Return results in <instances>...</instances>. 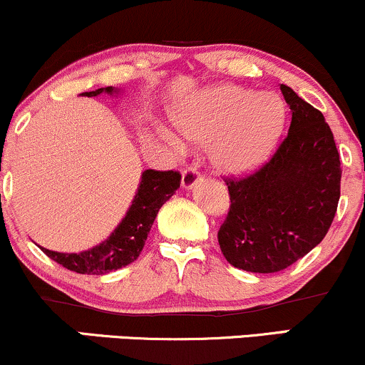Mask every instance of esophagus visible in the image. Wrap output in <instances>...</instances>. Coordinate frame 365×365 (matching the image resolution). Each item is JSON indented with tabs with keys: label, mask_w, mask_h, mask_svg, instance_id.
I'll return each mask as SVG.
<instances>
[{
	"label": "esophagus",
	"mask_w": 365,
	"mask_h": 365,
	"mask_svg": "<svg viewBox=\"0 0 365 365\" xmlns=\"http://www.w3.org/2000/svg\"><path fill=\"white\" fill-rule=\"evenodd\" d=\"M199 177H200V173L197 171L195 166H187V168L182 171V187L183 188H194Z\"/></svg>",
	"instance_id": "obj_1"
}]
</instances>
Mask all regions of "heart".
Segmentation results:
<instances>
[{
  "label": "heart",
  "mask_w": 365,
  "mask_h": 365,
  "mask_svg": "<svg viewBox=\"0 0 365 365\" xmlns=\"http://www.w3.org/2000/svg\"><path fill=\"white\" fill-rule=\"evenodd\" d=\"M284 103L273 92H257L237 86L200 91L175 111L180 132L197 144H211L212 165L225 173H244L269 154L284 125ZM163 135L180 148L168 130Z\"/></svg>",
  "instance_id": "b5f03b06"
}]
</instances>
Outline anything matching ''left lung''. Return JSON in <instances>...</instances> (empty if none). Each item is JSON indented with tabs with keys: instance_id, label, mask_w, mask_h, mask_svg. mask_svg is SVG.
Returning a JSON list of instances; mask_svg holds the SVG:
<instances>
[{
	"instance_id": "left-lung-1",
	"label": "left lung",
	"mask_w": 365,
	"mask_h": 365,
	"mask_svg": "<svg viewBox=\"0 0 365 365\" xmlns=\"http://www.w3.org/2000/svg\"><path fill=\"white\" fill-rule=\"evenodd\" d=\"M292 110L287 137L269 161L244 178H225L230 211L217 242L232 266L278 273L328 233L340 200V154L319 110L282 83Z\"/></svg>"
}]
</instances>
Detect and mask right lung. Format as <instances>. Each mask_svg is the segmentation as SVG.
I'll list each match as a JSON object with an SVG mask.
<instances>
[{"instance_id":"right-lung-1","label":"right lung","mask_w":365,"mask_h":365,"mask_svg":"<svg viewBox=\"0 0 365 365\" xmlns=\"http://www.w3.org/2000/svg\"><path fill=\"white\" fill-rule=\"evenodd\" d=\"M103 92L116 94L118 89L101 87L92 92H83L82 96L94 98ZM180 180H182V175L178 171L145 170L142 173L140 185L133 197L132 206L128 207L127 215L116 226L115 232L103 244L78 254L54 252L44 247H41V250L63 267L81 274H106L110 271L128 266L139 257L158 211L175 194V190L180 187Z\"/></svg>"}]
</instances>
